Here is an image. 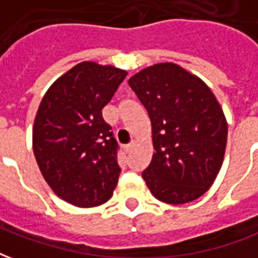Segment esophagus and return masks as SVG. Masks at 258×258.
Masks as SVG:
<instances>
[{"instance_id": "34e87169", "label": "esophagus", "mask_w": 258, "mask_h": 258, "mask_svg": "<svg viewBox=\"0 0 258 258\" xmlns=\"http://www.w3.org/2000/svg\"><path fill=\"white\" fill-rule=\"evenodd\" d=\"M133 149H134V142H131L130 145L124 146V151H125V153H130V152L133 151Z\"/></svg>"}]
</instances>
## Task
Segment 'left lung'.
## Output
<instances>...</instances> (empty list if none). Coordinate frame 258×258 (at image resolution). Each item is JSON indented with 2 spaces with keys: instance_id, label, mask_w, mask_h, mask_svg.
Masks as SVG:
<instances>
[{
  "instance_id": "8db88e82",
  "label": "left lung",
  "mask_w": 258,
  "mask_h": 258,
  "mask_svg": "<svg viewBox=\"0 0 258 258\" xmlns=\"http://www.w3.org/2000/svg\"><path fill=\"white\" fill-rule=\"evenodd\" d=\"M152 124L153 156L142 173L152 195L168 205L194 202L210 188L227 146L228 124L203 80L166 62L128 80Z\"/></svg>"
}]
</instances>
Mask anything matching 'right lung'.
Instances as JSON below:
<instances>
[{
	"mask_svg": "<svg viewBox=\"0 0 258 258\" xmlns=\"http://www.w3.org/2000/svg\"><path fill=\"white\" fill-rule=\"evenodd\" d=\"M127 72L81 62L53 83L37 110L33 152L42 177L59 198L77 207H95L117 185V142L102 109Z\"/></svg>",
	"mask_w": 258,
	"mask_h": 258,
	"instance_id": "obj_1",
	"label": "right lung"
}]
</instances>
